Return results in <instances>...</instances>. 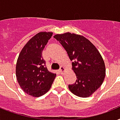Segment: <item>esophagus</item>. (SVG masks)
Wrapping results in <instances>:
<instances>
[{"label": "esophagus", "instance_id": "esophagus-1", "mask_svg": "<svg viewBox=\"0 0 120 120\" xmlns=\"http://www.w3.org/2000/svg\"><path fill=\"white\" fill-rule=\"evenodd\" d=\"M59 71H60L61 73H63L66 71V69H65V68L64 66H61L60 69H59Z\"/></svg>", "mask_w": 120, "mask_h": 120}]
</instances>
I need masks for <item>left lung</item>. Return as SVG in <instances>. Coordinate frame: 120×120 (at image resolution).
Here are the masks:
<instances>
[{
	"mask_svg": "<svg viewBox=\"0 0 120 120\" xmlns=\"http://www.w3.org/2000/svg\"><path fill=\"white\" fill-rule=\"evenodd\" d=\"M54 38L64 48L76 76L69 90L79 97L87 98L100 88L105 77V62L96 47L85 37L70 32L56 34Z\"/></svg>",
	"mask_w": 120,
	"mask_h": 120,
	"instance_id": "8db88e82",
	"label": "left lung"
}]
</instances>
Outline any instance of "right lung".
Listing matches in <instances>:
<instances>
[{
    "label": "right lung",
    "mask_w": 120,
    "mask_h": 120,
    "mask_svg": "<svg viewBox=\"0 0 120 120\" xmlns=\"http://www.w3.org/2000/svg\"><path fill=\"white\" fill-rule=\"evenodd\" d=\"M51 32H40L33 36L21 50L17 61V80L29 95L39 97L51 87L56 74L49 72L42 57V51L52 36Z\"/></svg>",
    "instance_id": "right-lung-1"
}]
</instances>
